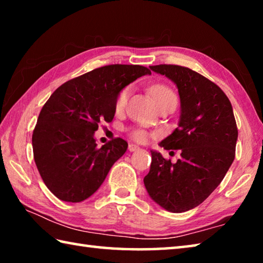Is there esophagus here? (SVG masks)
<instances>
[{
  "mask_svg": "<svg viewBox=\"0 0 263 263\" xmlns=\"http://www.w3.org/2000/svg\"><path fill=\"white\" fill-rule=\"evenodd\" d=\"M128 151H130V152H135V151H138L139 149V146H137V145H135V144H128Z\"/></svg>",
  "mask_w": 263,
  "mask_h": 263,
  "instance_id": "esophagus-1",
  "label": "esophagus"
}]
</instances>
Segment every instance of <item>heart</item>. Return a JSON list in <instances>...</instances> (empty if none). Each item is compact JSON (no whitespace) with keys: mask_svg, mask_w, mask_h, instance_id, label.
Instances as JSON below:
<instances>
[{"mask_svg":"<svg viewBox=\"0 0 263 263\" xmlns=\"http://www.w3.org/2000/svg\"><path fill=\"white\" fill-rule=\"evenodd\" d=\"M149 92L151 95L153 96L154 101L157 102L158 106L166 101L177 100L175 92L173 91V89L169 88L167 84H163V83L153 84V86L149 88ZM128 95H130V87H124L118 91V94L116 96V100H115L116 111H121L125 108ZM130 136L132 139L140 142L147 139V132H146L144 128H133V130L130 131Z\"/></svg>","mask_w":263,"mask_h":263,"instance_id":"obj_1","label":"heart"}]
</instances>
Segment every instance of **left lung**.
<instances>
[{"label":"left lung","mask_w":263,"mask_h":263,"mask_svg":"<svg viewBox=\"0 0 263 263\" xmlns=\"http://www.w3.org/2000/svg\"><path fill=\"white\" fill-rule=\"evenodd\" d=\"M149 67L166 75L179 89V126L160 146L180 149L181 159L173 163L152 151L144 183L160 206L184 212L205 201L224 179L235 157L237 123L229 97L215 82L183 66Z\"/></svg>","instance_id":"8db88e82"}]
</instances>
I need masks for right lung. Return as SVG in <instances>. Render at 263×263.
<instances>
[{
    "label": "right lung",
    "instance_id": "1",
    "mask_svg": "<svg viewBox=\"0 0 263 263\" xmlns=\"http://www.w3.org/2000/svg\"><path fill=\"white\" fill-rule=\"evenodd\" d=\"M140 65H108L74 78L57 89L44 104L32 135L35 166L51 193L79 203L103 183L127 142L114 138L97 147L94 132L110 123L118 91L142 75Z\"/></svg>",
    "mask_w": 263,
    "mask_h": 263
}]
</instances>
